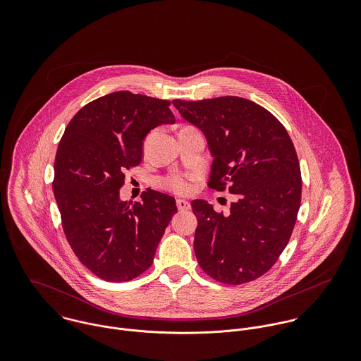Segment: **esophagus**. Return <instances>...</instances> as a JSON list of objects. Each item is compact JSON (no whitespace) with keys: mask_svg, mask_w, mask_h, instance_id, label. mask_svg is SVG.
<instances>
[{"mask_svg":"<svg viewBox=\"0 0 361 361\" xmlns=\"http://www.w3.org/2000/svg\"><path fill=\"white\" fill-rule=\"evenodd\" d=\"M176 206L180 209V211H186V209H190V203L185 199H178L176 200Z\"/></svg>","mask_w":361,"mask_h":361,"instance_id":"obj_1","label":"esophagus"}]
</instances>
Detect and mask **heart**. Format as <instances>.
I'll list each match as a JSON object with an SVG mask.
<instances>
[{
	"label": "heart",
	"mask_w": 361,
	"mask_h": 361,
	"mask_svg": "<svg viewBox=\"0 0 361 361\" xmlns=\"http://www.w3.org/2000/svg\"><path fill=\"white\" fill-rule=\"evenodd\" d=\"M162 186L176 192V193H189L192 190V178L190 176H182V175H173L166 179H164Z\"/></svg>",
	"instance_id": "heart-1"
}]
</instances>
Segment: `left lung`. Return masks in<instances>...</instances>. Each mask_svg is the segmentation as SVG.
Returning <instances> with one entry per match:
<instances>
[{
	"instance_id": "1",
	"label": "left lung",
	"mask_w": 361,
	"mask_h": 361,
	"mask_svg": "<svg viewBox=\"0 0 361 361\" xmlns=\"http://www.w3.org/2000/svg\"><path fill=\"white\" fill-rule=\"evenodd\" d=\"M206 136L212 157L208 186L236 195L229 211L193 200L195 253L215 281L240 285L264 275L286 247L302 199L295 146L265 108L242 97L173 100Z\"/></svg>"
}]
</instances>
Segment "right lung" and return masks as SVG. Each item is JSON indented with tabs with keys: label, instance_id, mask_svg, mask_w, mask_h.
Here are the masks:
<instances>
[{
	"label": "right lung",
	"instance_id": "1",
	"mask_svg": "<svg viewBox=\"0 0 361 361\" xmlns=\"http://www.w3.org/2000/svg\"><path fill=\"white\" fill-rule=\"evenodd\" d=\"M169 104L130 92L106 94L78 111L59 142L52 190L62 228L76 257L104 281H130L150 268L178 211L172 196L152 189L133 204L119 197L147 133L175 123Z\"/></svg>",
	"mask_w": 361,
	"mask_h": 361
}]
</instances>
